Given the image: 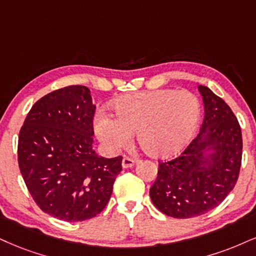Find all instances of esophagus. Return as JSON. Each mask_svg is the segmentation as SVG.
<instances>
[{
	"mask_svg": "<svg viewBox=\"0 0 256 256\" xmlns=\"http://www.w3.org/2000/svg\"><path fill=\"white\" fill-rule=\"evenodd\" d=\"M135 162H135L134 159H132V158L124 156L122 160V167L123 168H129V167H133L135 165Z\"/></svg>",
	"mask_w": 256,
	"mask_h": 256,
	"instance_id": "obj_1",
	"label": "esophagus"
}]
</instances>
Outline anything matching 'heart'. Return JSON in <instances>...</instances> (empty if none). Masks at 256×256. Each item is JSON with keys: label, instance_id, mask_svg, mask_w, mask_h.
<instances>
[{"label": "heart", "instance_id": "obj_1", "mask_svg": "<svg viewBox=\"0 0 256 256\" xmlns=\"http://www.w3.org/2000/svg\"><path fill=\"white\" fill-rule=\"evenodd\" d=\"M116 118L100 114L94 133L109 152L126 147L136 132L138 142L153 156H166L188 144L200 116V103L188 91L156 90L127 94L112 103Z\"/></svg>", "mask_w": 256, "mask_h": 256}]
</instances>
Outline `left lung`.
<instances>
[{
    "instance_id": "8db88e82",
    "label": "left lung",
    "mask_w": 256,
    "mask_h": 256,
    "mask_svg": "<svg viewBox=\"0 0 256 256\" xmlns=\"http://www.w3.org/2000/svg\"><path fill=\"white\" fill-rule=\"evenodd\" d=\"M200 133L180 156L160 162L150 190L156 209L174 218H191L215 209L234 188L242 160V134L229 106L208 86Z\"/></svg>"
}]
</instances>
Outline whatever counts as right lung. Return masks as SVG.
I'll use <instances>...</instances> for the list:
<instances>
[{
  "label": "right lung",
  "mask_w": 256,
  "mask_h": 256,
  "mask_svg": "<svg viewBox=\"0 0 256 256\" xmlns=\"http://www.w3.org/2000/svg\"><path fill=\"white\" fill-rule=\"evenodd\" d=\"M90 90L70 85L32 106L18 134V167L44 212L82 222L103 211L122 171V156H100L92 150Z\"/></svg>",
  "instance_id": "1"
}]
</instances>
